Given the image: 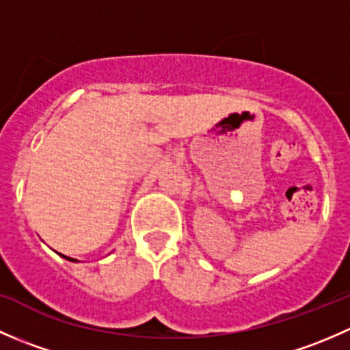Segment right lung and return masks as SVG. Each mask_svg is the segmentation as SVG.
<instances>
[{
    "label": "right lung",
    "mask_w": 350,
    "mask_h": 350,
    "mask_svg": "<svg viewBox=\"0 0 350 350\" xmlns=\"http://www.w3.org/2000/svg\"><path fill=\"white\" fill-rule=\"evenodd\" d=\"M62 257H66V256H62ZM66 259H69V260H74V259H70V257H66Z\"/></svg>",
    "instance_id": "right-lung-1"
}]
</instances>
